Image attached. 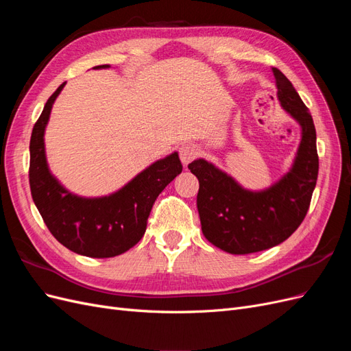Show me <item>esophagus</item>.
Here are the masks:
<instances>
[{"label":"esophagus","instance_id":"obj_1","mask_svg":"<svg viewBox=\"0 0 351 351\" xmlns=\"http://www.w3.org/2000/svg\"><path fill=\"white\" fill-rule=\"evenodd\" d=\"M178 152H180V159H182V164L184 167H187L190 162H192L197 155V149H196V146H193V145L180 146Z\"/></svg>","mask_w":351,"mask_h":351}]
</instances>
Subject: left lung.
<instances>
[{"instance_id":"8db88e82","label":"left lung","mask_w":351,"mask_h":351,"mask_svg":"<svg viewBox=\"0 0 351 351\" xmlns=\"http://www.w3.org/2000/svg\"><path fill=\"white\" fill-rule=\"evenodd\" d=\"M274 76L281 108L300 125V143L287 173L268 187L250 190L205 158L189 164L199 180L202 232L231 254L267 250L289 239L304 219L316 186L319 159L312 115L278 69Z\"/></svg>"}]
</instances>
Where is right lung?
<instances>
[{
  "label": "right lung",
  "instance_id": "add662e5",
  "mask_svg": "<svg viewBox=\"0 0 351 351\" xmlns=\"http://www.w3.org/2000/svg\"><path fill=\"white\" fill-rule=\"evenodd\" d=\"M110 69L108 64L93 67ZM66 83L51 95L30 137V192L51 234L69 250L88 258H114L132 249L146 231L158 195L182 173L178 152L158 159L121 189L86 197L62 186L51 173L45 152V130L52 105Z\"/></svg>",
  "mask_w": 351,
  "mask_h": 351
}]
</instances>
